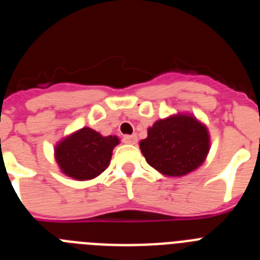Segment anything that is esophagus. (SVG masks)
<instances>
[{"mask_svg":"<svg viewBox=\"0 0 260 260\" xmlns=\"http://www.w3.org/2000/svg\"><path fill=\"white\" fill-rule=\"evenodd\" d=\"M122 141H123V143H126V144H137L138 138H137V135H125Z\"/></svg>","mask_w":260,"mask_h":260,"instance_id":"1","label":"esophagus"}]
</instances>
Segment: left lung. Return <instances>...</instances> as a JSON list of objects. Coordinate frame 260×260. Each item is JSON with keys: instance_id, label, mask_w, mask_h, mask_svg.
I'll return each instance as SVG.
<instances>
[{"instance_id": "left-lung-1", "label": "left lung", "mask_w": 260, "mask_h": 260, "mask_svg": "<svg viewBox=\"0 0 260 260\" xmlns=\"http://www.w3.org/2000/svg\"><path fill=\"white\" fill-rule=\"evenodd\" d=\"M146 161L164 176L180 177L195 171L210 151V134L191 114H173L158 119L142 139Z\"/></svg>"}]
</instances>
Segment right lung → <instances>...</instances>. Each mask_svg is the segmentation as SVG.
<instances>
[{
    "label": "right lung",
    "mask_w": 260,
    "mask_h": 260,
    "mask_svg": "<svg viewBox=\"0 0 260 260\" xmlns=\"http://www.w3.org/2000/svg\"><path fill=\"white\" fill-rule=\"evenodd\" d=\"M118 143L116 135L103 137L92 128L83 127L58 142L54 157L66 176L78 181L92 180L107 169Z\"/></svg>",
    "instance_id": "obj_1"
}]
</instances>
